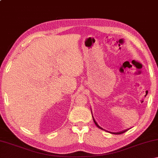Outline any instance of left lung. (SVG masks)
Listing matches in <instances>:
<instances>
[{"label":"left lung","mask_w":158,"mask_h":158,"mask_svg":"<svg viewBox=\"0 0 158 158\" xmlns=\"http://www.w3.org/2000/svg\"><path fill=\"white\" fill-rule=\"evenodd\" d=\"M93 121H94V123H95V124L96 125V126H98L99 128H100V129H102V130H103L102 128L101 127H100L98 125V124L97 123H96V121H95V119L93 118ZM126 131H127V130H124V131H122V132H114V133H112V134H115V135H120V134H123V133H124V132H126Z\"/></svg>","instance_id":"1"}]
</instances>
